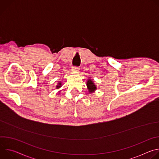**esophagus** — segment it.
I'll list each match as a JSON object with an SVG mask.
<instances>
[{
	"label": "esophagus",
	"instance_id": "obj_1",
	"mask_svg": "<svg viewBox=\"0 0 159 159\" xmlns=\"http://www.w3.org/2000/svg\"><path fill=\"white\" fill-rule=\"evenodd\" d=\"M79 70H80V68H79V67H75V66H74V67H73V69H72V70H73L74 72H78Z\"/></svg>",
	"mask_w": 159,
	"mask_h": 159
}]
</instances>
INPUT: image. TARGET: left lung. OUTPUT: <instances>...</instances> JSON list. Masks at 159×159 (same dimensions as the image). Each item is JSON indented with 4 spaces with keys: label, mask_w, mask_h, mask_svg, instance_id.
I'll list each match as a JSON object with an SVG mask.
<instances>
[{
    "label": "left lung",
    "mask_w": 159,
    "mask_h": 159,
    "mask_svg": "<svg viewBox=\"0 0 159 159\" xmlns=\"http://www.w3.org/2000/svg\"><path fill=\"white\" fill-rule=\"evenodd\" d=\"M87 87L89 93H93L97 90V86L91 79H88L87 81Z\"/></svg>",
    "instance_id": "1"
}]
</instances>
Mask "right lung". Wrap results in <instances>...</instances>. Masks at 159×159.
<instances>
[{"label":"right lung","instance_id":"add662e5","mask_svg":"<svg viewBox=\"0 0 159 159\" xmlns=\"http://www.w3.org/2000/svg\"><path fill=\"white\" fill-rule=\"evenodd\" d=\"M57 84H58L56 85V89H59V88H60V87H61V85H62V84H61V81H60V82H58ZM60 91H59V92H60Z\"/></svg>","mask_w":159,"mask_h":159}]
</instances>
